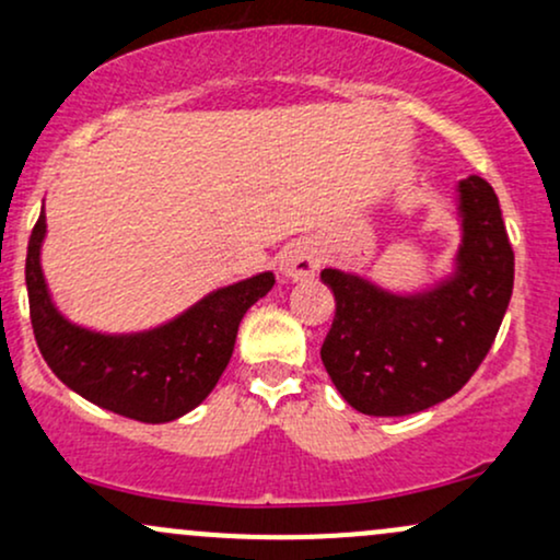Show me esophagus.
<instances>
[{
	"instance_id": "1",
	"label": "esophagus",
	"mask_w": 560,
	"mask_h": 560,
	"mask_svg": "<svg viewBox=\"0 0 560 560\" xmlns=\"http://www.w3.org/2000/svg\"><path fill=\"white\" fill-rule=\"evenodd\" d=\"M320 266V249L316 242L302 240V242H292L289 247H284L279 258V271L287 281H302L316 276Z\"/></svg>"
}]
</instances>
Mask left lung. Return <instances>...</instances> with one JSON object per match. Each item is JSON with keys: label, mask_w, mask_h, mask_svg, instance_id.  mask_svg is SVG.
Masks as SVG:
<instances>
[{"label": "left lung", "mask_w": 560, "mask_h": 560, "mask_svg": "<svg viewBox=\"0 0 560 560\" xmlns=\"http://www.w3.org/2000/svg\"><path fill=\"white\" fill-rule=\"evenodd\" d=\"M460 244L453 268L416 292L324 268L337 313L320 361L347 405L365 416H410L447 400L490 352L513 292V249L492 186H455Z\"/></svg>", "instance_id": "obj_1"}]
</instances>
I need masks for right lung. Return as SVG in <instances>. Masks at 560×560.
Wrapping results in <instances>:
<instances>
[{"mask_svg":"<svg viewBox=\"0 0 560 560\" xmlns=\"http://www.w3.org/2000/svg\"><path fill=\"white\" fill-rule=\"evenodd\" d=\"M47 215L25 255L31 324L44 361L89 402L141 423L176 421L213 392L234 352L244 313L276 284L271 271L213 289L152 329L107 334L73 324L55 305L42 268Z\"/></svg>","mask_w":560,"mask_h":560,"instance_id":"1","label":"right lung"}]
</instances>
